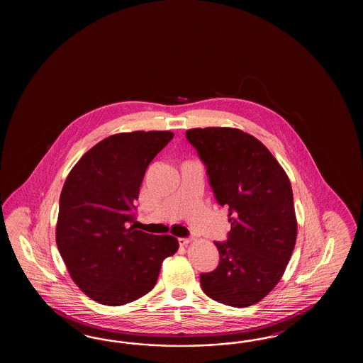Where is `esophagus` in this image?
<instances>
[{
    "instance_id": "obj_1",
    "label": "esophagus",
    "mask_w": 363,
    "mask_h": 363,
    "mask_svg": "<svg viewBox=\"0 0 363 363\" xmlns=\"http://www.w3.org/2000/svg\"><path fill=\"white\" fill-rule=\"evenodd\" d=\"M193 241H194L193 238H179V240H178V242H179V245H181V246H186V245H189L190 242Z\"/></svg>"
}]
</instances>
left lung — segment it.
Returning <instances> with one entry per match:
<instances>
[{"instance_id": "left-lung-1", "label": "left lung", "mask_w": 363, "mask_h": 363, "mask_svg": "<svg viewBox=\"0 0 363 363\" xmlns=\"http://www.w3.org/2000/svg\"><path fill=\"white\" fill-rule=\"evenodd\" d=\"M186 138L206 166L220 206L229 208L220 264L201 274L208 297L234 308L264 299L279 282L296 246L293 190L284 167L255 137L234 128H196Z\"/></svg>"}]
</instances>
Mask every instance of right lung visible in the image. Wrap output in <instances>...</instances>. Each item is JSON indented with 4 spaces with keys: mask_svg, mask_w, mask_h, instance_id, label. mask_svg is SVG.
<instances>
[{
    "mask_svg": "<svg viewBox=\"0 0 363 363\" xmlns=\"http://www.w3.org/2000/svg\"><path fill=\"white\" fill-rule=\"evenodd\" d=\"M173 137L167 130L113 134L66 178L55 242L74 284L99 303L121 306L147 294L164 259L178 250L174 237L130 225L145 172Z\"/></svg>",
    "mask_w": 363,
    "mask_h": 363,
    "instance_id": "obj_1",
    "label": "right lung"
}]
</instances>
